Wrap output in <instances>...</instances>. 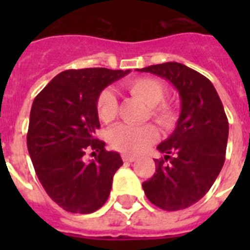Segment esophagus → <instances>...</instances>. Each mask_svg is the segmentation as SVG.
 Listing matches in <instances>:
<instances>
[{
	"label": "esophagus",
	"mask_w": 250,
	"mask_h": 250,
	"mask_svg": "<svg viewBox=\"0 0 250 250\" xmlns=\"http://www.w3.org/2000/svg\"><path fill=\"white\" fill-rule=\"evenodd\" d=\"M122 160L125 161V162H133V161H136V157L128 156V154H123V156H122Z\"/></svg>",
	"instance_id": "34e87169"
}]
</instances>
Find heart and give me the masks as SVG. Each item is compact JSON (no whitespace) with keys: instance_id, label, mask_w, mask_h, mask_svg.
Listing matches in <instances>:
<instances>
[{"instance_id":"heart-1","label":"heart","mask_w":250,"mask_h":250,"mask_svg":"<svg viewBox=\"0 0 250 250\" xmlns=\"http://www.w3.org/2000/svg\"><path fill=\"white\" fill-rule=\"evenodd\" d=\"M125 89L133 97L139 98L149 106L152 118L165 128H172L178 122V111L168 102L162 101L166 94V85L157 78L144 76L129 80ZM98 118L104 123H111L118 115V100L110 89L98 94L96 104ZM160 139L156 125H144L139 127L119 125L109 132V143L114 149L127 154H137Z\"/></svg>"}]
</instances>
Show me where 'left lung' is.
Returning <instances> with one entry per match:
<instances>
[{
	"label": "left lung",
	"mask_w": 250,
	"mask_h": 250,
	"mask_svg": "<svg viewBox=\"0 0 250 250\" xmlns=\"http://www.w3.org/2000/svg\"><path fill=\"white\" fill-rule=\"evenodd\" d=\"M136 70L168 80L182 104L176 128L157 146L165 158L154 160L156 172L143 183V189L161 209H187L205 196L225 164L229 139L225 109L211 82L186 64L166 62Z\"/></svg>",
	"instance_id": "8db88e82"
}]
</instances>
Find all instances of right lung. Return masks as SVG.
I'll list each match as a JSON object with an SVG mask.
<instances>
[{
    "label": "right lung",
    "mask_w": 250,
    "mask_h": 250,
    "mask_svg": "<svg viewBox=\"0 0 250 250\" xmlns=\"http://www.w3.org/2000/svg\"><path fill=\"white\" fill-rule=\"evenodd\" d=\"M129 70L82 68L58 74L33 100L27 148L36 175L53 201L70 213L89 214L109 197L113 176L123 165L96 139L97 104L104 88ZM86 150L97 151L85 163Z\"/></svg>",
    "instance_id": "1"
}]
</instances>
